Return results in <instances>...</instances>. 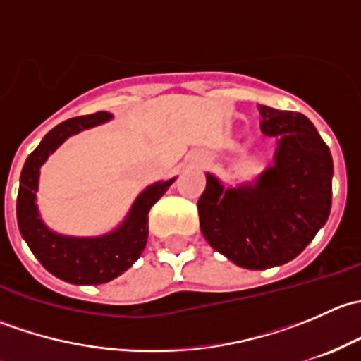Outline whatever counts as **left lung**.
<instances>
[{"instance_id": "obj_1", "label": "left lung", "mask_w": 361, "mask_h": 361, "mask_svg": "<svg viewBox=\"0 0 361 361\" xmlns=\"http://www.w3.org/2000/svg\"><path fill=\"white\" fill-rule=\"evenodd\" d=\"M262 133L278 137L274 166L255 187L225 190L206 174L197 201L201 231L214 250L239 267L262 271L293 260L326 224L334 162L307 116L258 106Z\"/></svg>"}]
</instances>
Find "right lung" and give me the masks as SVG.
<instances>
[{"label":"right lung","instance_id":"add662e5","mask_svg":"<svg viewBox=\"0 0 361 361\" xmlns=\"http://www.w3.org/2000/svg\"><path fill=\"white\" fill-rule=\"evenodd\" d=\"M106 111L75 116L54 127L42 140L35 152L25 159L20 173V187L17 195V224L39 264L54 274L73 285H101L115 279L140 258L148 239V213L150 207L164 195L173 180L148 187L134 206L126 221L116 231L101 238H66L54 234L45 227L38 214L35 194L38 190L39 167L66 137L89 127L110 120Z\"/></svg>","mask_w":361,"mask_h":361}]
</instances>
